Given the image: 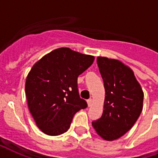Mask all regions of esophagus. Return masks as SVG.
<instances>
[{
  "mask_svg": "<svg viewBox=\"0 0 158 158\" xmlns=\"http://www.w3.org/2000/svg\"><path fill=\"white\" fill-rule=\"evenodd\" d=\"M92 102H93L92 99H89V100H88L87 105H88V106H89V107H90V106H91V105H92Z\"/></svg>",
  "mask_w": 158,
  "mask_h": 158,
  "instance_id": "obj_1",
  "label": "esophagus"
}]
</instances>
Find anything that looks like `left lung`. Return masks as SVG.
I'll use <instances>...</instances> for the list:
<instances>
[{
  "label": "left lung",
  "instance_id": "8db88e82",
  "mask_svg": "<svg viewBox=\"0 0 158 158\" xmlns=\"http://www.w3.org/2000/svg\"><path fill=\"white\" fill-rule=\"evenodd\" d=\"M106 97L103 114L93 128L106 141L119 139L134 126L143 103V91L131 68L117 59L97 57Z\"/></svg>",
  "mask_w": 158,
  "mask_h": 158
}]
</instances>
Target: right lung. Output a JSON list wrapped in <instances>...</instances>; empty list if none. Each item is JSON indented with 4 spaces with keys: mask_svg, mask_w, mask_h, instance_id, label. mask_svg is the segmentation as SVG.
I'll return each instance as SVG.
<instances>
[{
    "mask_svg": "<svg viewBox=\"0 0 158 158\" xmlns=\"http://www.w3.org/2000/svg\"><path fill=\"white\" fill-rule=\"evenodd\" d=\"M95 57L69 48H59L39 60L25 81L28 107L38 128L56 136L70 128L77 111L87 104L79 96L77 77L94 62Z\"/></svg>",
    "mask_w": 158,
    "mask_h": 158,
    "instance_id": "add662e5",
    "label": "right lung"
}]
</instances>
